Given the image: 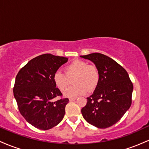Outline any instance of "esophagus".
<instances>
[{
  "label": "esophagus",
  "mask_w": 149,
  "mask_h": 149,
  "mask_svg": "<svg viewBox=\"0 0 149 149\" xmlns=\"http://www.w3.org/2000/svg\"><path fill=\"white\" fill-rule=\"evenodd\" d=\"M76 100V97H71V98H69V101L70 102H73Z\"/></svg>",
  "instance_id": "1"
}]
</instances>
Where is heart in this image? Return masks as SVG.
<instances>
[{"label":"heart","instance_id":"b5f03b06","mask_svg":"<svg viewBox=\"0 0 149 149\" xmlns=\"http://www.w3.org/2000/svg\"><path fill=\"white\" fill-rule=\"evenodd\" d=\"M65 73L57 71L53 75V82L56 88L64 92L70 83L73 77L74 85L64 92L66 97H75L85 94L88 90L91 92L97 88L99 84L100 74L99 69L95 65L88 64L83 60L73 61L64 67Z\"/></svg>","mask_w":149,"mask_h":149}]
</instances>
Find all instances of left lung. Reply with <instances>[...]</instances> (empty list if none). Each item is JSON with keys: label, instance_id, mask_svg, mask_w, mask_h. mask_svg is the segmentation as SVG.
I'll use <instances>...</instances> for the list:
<instances>
[{"label": "left lung", "instance_id": "obj_1", "mask_svg": "<svg viewBox=\"0 0 149 149\" xmlns=\"http://www.w3.org/2000/svg\"><path fill=\"white\" fill-rule=\"evenodd\" d=\"M80 57L92 61L100 74L98 85L81 109L82 115L95 127H111L130 107L132 83L126 70L107 55L95 52Z\"/></svg>", "mask_w": 149, "mask_h": 149}]
</instances>
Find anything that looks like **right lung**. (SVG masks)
<instances>
[{
	"mask_svg": "<svg viewBox=\"0 0 149 149\" xmlns=\"http://www.w3.org/2000/svg\"><path fill=\"white\" fill-rule=\"evenodd\" d=\"M68 58L51 54L39 55L19 70L13 88L20 113L31 125L47 130L62 120L68 98L54 101L62 94L53 82V75Z\"/></svg>",
	"mask_w": 149,
	"mask_h": 149,
	"instance_id": "1",
	"label": "right lung"
}]
</instances>
